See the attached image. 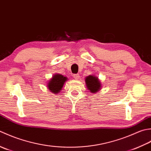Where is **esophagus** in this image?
<instances>
[{
    "label": "esophagus",
    "instance_id": "1",
    "mask_svg": "<svg viewBox=\"0 0 151 151\" xmlns=\"http://www.w3.org/2000/svg\"><path fill=\"white\" fill-rule=\"evenodd\" d=\"M73 78H74V79H79L80 78V76H79V74H78V73H77V74H73Z\"/></svg>",
    "mask_w": 151,
    "mask_h": 151
}]
</instances>
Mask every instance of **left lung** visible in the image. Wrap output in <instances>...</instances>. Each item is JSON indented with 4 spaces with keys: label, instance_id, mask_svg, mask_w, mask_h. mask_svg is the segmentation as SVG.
<instances>
[{
    "label": "left lung",
    "instance_id": "8db88e82",
    "mask_svg": "<svg viewBox=\"0 0 151 151\" xmlns=\"http://www.w3.org/2000/svg\"><path fill=\"white\" fill-rule=\"evenodd\" d=\"M85 82L86 85H87L88 89L90 90L91 93H96L100 89V83L96 76H88L86 78Z\"/></svg>",
    "mask_w": 151,
    "mask_h": 151
}]
</instances>
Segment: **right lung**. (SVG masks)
<instances>
[{
    "label": "right lung",
    "instance_id": "1",
    "mask_svg": "<svg viewBox=\"0 0 151 151\" xmlns=\"http://www.w3.org/2000/svg\"><path fill=\"white\" fill-rule=\"evenodd\" d=\"M66 80V77H64L60 74H55L48 83L47 87L50 91L53 92L55 94H57L62 89L63 85Z\"/></svg>",
    "mask_w": 151,
    "mask_h": 151
}]
</instances>
